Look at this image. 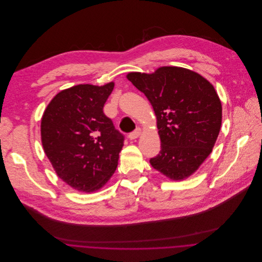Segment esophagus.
Wrapping results in <instances>:
<instances>
[{
  "instance_id": "esophagus-1",
  "label": "esophagus",
  "mask_w": 262,
  "mask_h": 262,
  "mask_svg": "<svg viewBox=\"0 0 262 262\" xmlns=\"http://www.w3.org/2000/svg\"><path fill=\"white\" fill-rule=\"evenodd\" d=\"M140 132H141L140 128H136L134 131H132V132H130V133H129V135H128L129 139H131V140L136 139V138L140 135Z\"/></svg>"
}]
</instances>
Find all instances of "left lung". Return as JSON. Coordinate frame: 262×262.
Listing matches in <instances>:
<instances>
[{
    "label": "left lung",
    "instance_id": "obj_1",
    "mask_svg": "<svg viewBox=\"0 0 262 262\" xmlns=\"http://www.w3.org/2000/svg\"><path fill=\"white\" fill-rule=\"evenodd\" d=\"M127 78L145 95L157 117L161 150L149 159L151 166L171 180L188 178L212 152L220 132L222 105L214 86L180 67L132 72Z\"/></svg>",
    "mask_w": 262,
    "mask_h": 262
}]
</instances>
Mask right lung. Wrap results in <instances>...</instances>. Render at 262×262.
I'll return each mask as SVG.
<instances>
[{
    "label": "right lung",
    "mask_w": 262,
    "mask_h": 262,
    "mask_svg": "<svg viewBox=\"0 0 262 262\" xmlns=\"http://www.w3.org/2000/svg\"><path fill=\"white\" fill-rule=\"evenodd\" d=\"M115 83L78 84L50 101L41 121L44 151L72 188L93 192L115 173L125 136L103 113Z\"/></svg>",
    "instance_id": "right-lung-1"
}]
</instances>
